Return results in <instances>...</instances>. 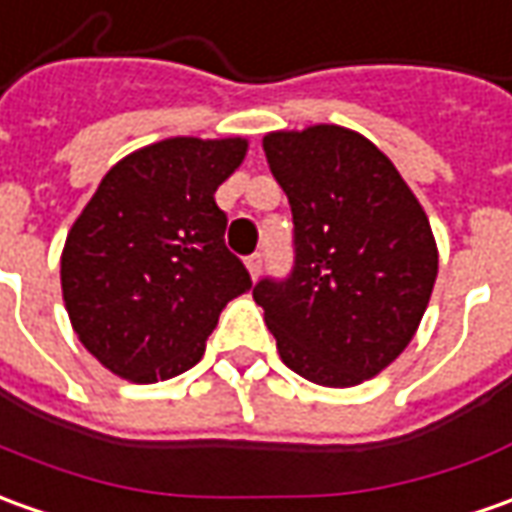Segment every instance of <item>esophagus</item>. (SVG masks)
I'll return each instance as SVG.
<instances>
[{"instance_id": "34e87169", "label": "esophagus", "mask_w": 512, "mask_h": 512, "mask_svg": "<svg viewBox=\"0 0 512 512\" xmlns=\"http://www.w3.org/2000/svg\"><path fill=\"white\" fill-rule=\"evenodd\" d=\"M246 269H249V274H252V280H257V277H260V271H263V255L255 252V255L246 257Z\"/></svg>"}]
</instances>
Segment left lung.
<instances>
[{
	"label": "left lung",
	"mask_w": 512,
	"mask_h": 512,
	"mask_svg": "<svg viewBox=\"0 0 512 512\" xmlns=\"http://www.w3.org/2000/svg\"><path fill=\"white\" fill-rule=\"evenodd\" d=\"M263 151L294 215V271L252 291L285 367L319 387L387 370L437 280L431 224L398 168L344 125L271 131Z\"/></svg>",
	"instance_id": "obj_1"
}]
</instances>
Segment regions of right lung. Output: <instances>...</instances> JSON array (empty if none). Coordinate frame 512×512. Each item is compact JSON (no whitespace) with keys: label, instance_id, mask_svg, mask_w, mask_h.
<instances>
[{"label":"right lung","instance_id":"right-lung-1","mask_svg":"<svg viewBox=\"0 0 512 512\" xmlns=\"http://www.w3.org/2000/svg\"><path fill=\"white\" fill-rule=\"evenodd\" d=\"M243 137H170L123 156L75 218L61 252L72 330L125 381L156 384L201 361L224 305L252 277L224 243L215 190Z\"/></svg>","mask_w":512,"mask_h":512}]
</instances>
